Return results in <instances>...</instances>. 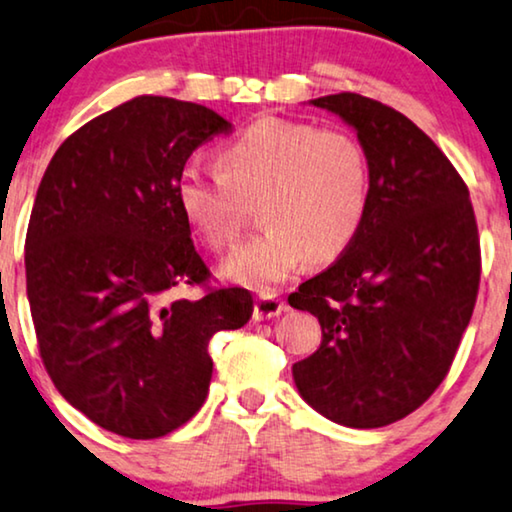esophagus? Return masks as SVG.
Masks as SVG:
<instances>
[{
    "label": "esophagus",
    "mask_w": 512,
    "mask_h": 512,
    "mask_svg": "<svg viewBox=\"0 0 512 512\" xmlns=\"http://www.w3.org/2000/svg\"><path fill=\"white\" fill-rule=\"evenodd\" d=\"M285 311V302L278 295H271V292H264V295L257 297L255 302V311H252V318L255 320H264V318H274L281 316Z\"/></svg>",
    "instance_id": "1"
}]
</instances>
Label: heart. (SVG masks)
<instances>
[{
  "label": "heart",
  "mask_w": 512,
  "mask_h": 512,
  "mask_svg": "<svg viewBox=\"0 0 512 512\" xmlns=\"http://www.w3.org/2000/svg\"><path fill=\"white\" fill-rule=\"evenodd\" d=\"M220 173L187 166L177 206L208 248L234 241L243 203L257 201L262 231L227 255L220 274L245 288L288 281L306 257L332 262L356 241L370 208V161L344 131L260 119L217 154Z\"/></svg>",
  "instance_id": "b5f03b06"
}]
</instances>
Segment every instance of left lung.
Here are the masks:
<instances>
[{"mask_svg":"<svg viewBox=\"0 0 512 512\" xmlns=\"http://www.w3.org/2000/svg\"><path fill=\"white\" fill-rule=\"evenodd\" d=\"M309 105L356 131L370 208L344 255L288 297L323 330L292 379L335 424L388 426L424 405L452 365L478 297V224L459 173L405 114L358 93Z\"/></svg>","mask_w":512,"mask_h":512,"instance_id":"obj_1","label":"left lung"}]
</instances>
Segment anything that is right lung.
I'll list each match as a JSON object with an SVG mask.
<instances>
[{"label":"right lung","instance_id":"add662e5","mask_svg":"<svg viewBox=\"0 0 512 512\" xmlns=\"http://www.w3.org/2000/svg\"><path fill=\"white\" fill-rule=\"evenodd\" d=\"M231 124L213 109L140 95L72 133L46 168L25 241L39 353L60 395L93 424L161 438L199 412L208 342L252 316L243 288L208 278L177 206L192 152Z\"/></svg>","mask_w":512,"mask_h":512}]
</instances>
